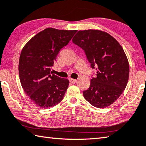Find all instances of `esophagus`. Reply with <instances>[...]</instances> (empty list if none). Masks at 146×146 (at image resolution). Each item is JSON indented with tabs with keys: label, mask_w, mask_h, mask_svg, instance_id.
<instances>
[{
	"label": "esophagus",
	"mask_w": 146,
	"mask_h": 146,
	"mask_svg": "<svg viewBox=\"0 0 146 146\" xmlns=\"http://www.w3.org/2000/svg\"><path fill=\"white\" fill-rule=\"evenodd\" d=\"M76 80H75V79H73V78H70V82H71V83H72V84H75V83H76Z\"/></svg>",
	"instance_id": "esophagus-1"
}]
</instances>
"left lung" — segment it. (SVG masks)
<instances>
[{
    "mask_svg": "<svg viewBox=\"0 0 146 146\" xmlns=\"http://www.w3.org/2000/svg\"><path fill=\"white\" fill-rule=\"evenodd\" d=\"M74 44L83 49L96 75L91 80L84 98L95 107L103 108L119 98L129 78V63L117 40L105 32L79 31L73 37Z\"/></svg>",
    "mask_w": 146,
    "mask_h": 146,
    "instance_id": "1",
    "label": "left lung"
}]
</instances>
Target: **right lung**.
<instances>
[{"label": "right lung", "mask_w": 146, "mask_h": 146, "mask_svg": "<svg viewBox=\"0 0 146 146\" xmlns=\"http://www.w3.org/2000/svg\"><path fill=\"white\" fill-rule=\"evenodd\" d=\"M76 33L47 28L23 48L18 65L20 82L25 93L39 107H52L64 98L69 80L52 75L50 68L60 49L67 45Z\"/></svg>", "instance_id": "right-lung-1"}]
</instances>
